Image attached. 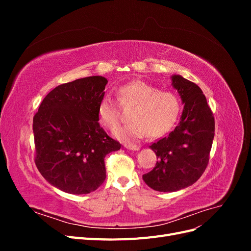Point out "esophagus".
Masks as SVG:
<instances>
[{
    "label": "esophagus",
    "mask_w": 251,
    "mask_h": 251,
    "mask_svg": "<svg viewBox=\"0 0 251 251\" xmlns=\"http://www.w3.org/2000/svg\"><path fill=\"white\" fill-rule=\"evenodd\" d=\"M124 147L127 150H132V151H138L140 149L138 146H136V144H131V143H125Z\"/></svg>",
    "instance_id": "34e87169"
}]
</instances>
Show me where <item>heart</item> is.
<instances>
[{
	"label": "heart",
	"mask_w": 251,
	"mask_h": 251,
	"mask_svg": "<svg viewBox=\"0 0 251 251\" xmlns=\"http://www.w3.org/2000/svg\"><path fill=\"white\" fill-rule=\"evenodd\" d=\"M120 105L130 109L131 123L116 131V137L131 141L149 137H159L176 124L181 112L180 98L171 91H163L143 80H132L117 90ZM121 113L118 104L104 95L98 104V120L108 130L114 131L119 126Z\"/></svg>",
	"instance_id": "heart-1"
}]
</instances>
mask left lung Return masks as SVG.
Wrapping results in <instances>:
<instances>
[{
  "label": "left lung",
  "mask_w": 251,
  "mask_h": 251,
  "mask_svg": "<svg viewBox=\"0 0 251 251\" xmlns=\"http://www.w3.org/2000/svg\"><path fill=\"white\" fill-rule=\"evenodd\" d=\"M172 81L184 109L168 137L150 146L158 161L142 176L151 188L163 193L185 188L202 176L215 136V118L202 90L180 75H173Z\"/></svg>",
  "instance_id": "8db88e82"
}]
</instances>
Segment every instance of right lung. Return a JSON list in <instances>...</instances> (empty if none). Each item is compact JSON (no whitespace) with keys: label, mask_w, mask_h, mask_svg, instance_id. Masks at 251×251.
Wrapping results in <instances>:
<instances>
[{"label":"right lung","mask_w":251,"mask_h":251,"mask_svg":"<svg viewBox=\"0 0 251 251\" xmlns=\"http://www.w3.org/2000/svg\"><path fill=\"white\" fill-rule=\"evenodd\" d=\"M107 83L102 76H89L59 85L33 117L36 168L65 193L96 191L105 179L104 157L121 147L98 123Z\"/></svg>","instance_id":"right-lung-1"}]
</instances>
